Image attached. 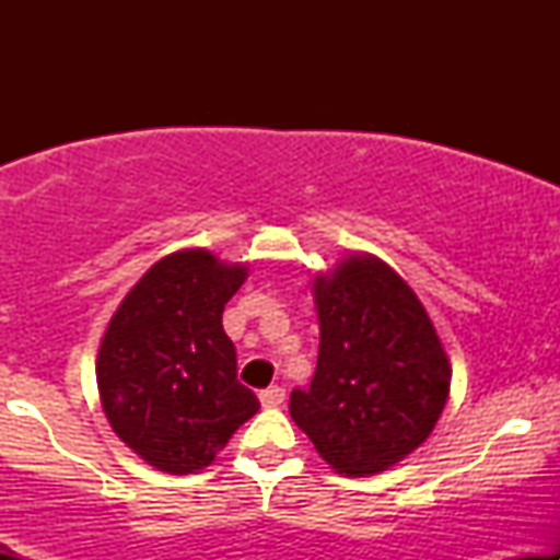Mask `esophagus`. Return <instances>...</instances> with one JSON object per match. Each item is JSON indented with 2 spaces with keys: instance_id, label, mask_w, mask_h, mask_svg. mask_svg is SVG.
<instances>
[{
  "instance_id": "esophagus-1",
  "label": "esophagus",
  "mask_w": 560,
  "mask_h": 560,
  "mask_svg": "<svg viewBox=\"0 0 560 560\" xmlns=\"http://www.w3.org/2000/svg\"><path fill=\"white\" fill-rule=\"evenodd\" d=\"M260 402L262 408H279L281 402H284V389L281 387H268L260 392Z\"/></svg>"
}]
</instances>
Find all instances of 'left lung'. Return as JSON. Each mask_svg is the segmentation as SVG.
Returning a JSON list of instances; mask_svg holds the SVG:
<instances>
[{"mask_svg":"<svg viewBox=\"0 0 560 560\" xmlns=\"http://www.w3.org/2000/svg\"><path fill=\"white\" fill-rule=\"evenodd\" d=\"M320 345L289 413L337 474L387 471L427 442L450 395V361L427 307L387 262L347 255L313 281Z\"/></svg>","mask_w":560,"mask_h":560,"instance_id":"left-lung-1","label":"left lung"}]
</instances>
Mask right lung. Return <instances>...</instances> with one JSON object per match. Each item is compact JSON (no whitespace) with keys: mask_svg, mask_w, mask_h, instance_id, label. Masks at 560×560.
Returning a JSON list of instances; mask_svg holds the SVG:
<instances>
[{"mask_svg":"<svg viewBox=\"0 0 560 560\" xmlns=\"http://www.w3.org/2000/svg\"><path fill=\"white\" fill-rule=\"evenodd\" d=\"M247 266L208 249L158 260L118 305L96 355V387L113 432L150 466L195 474L258 413L236 378L223 307Z\"/></svg>","mask_w":560,"mask_h":560,"instance_id":"1","label":"right lung"}]
</instances>
